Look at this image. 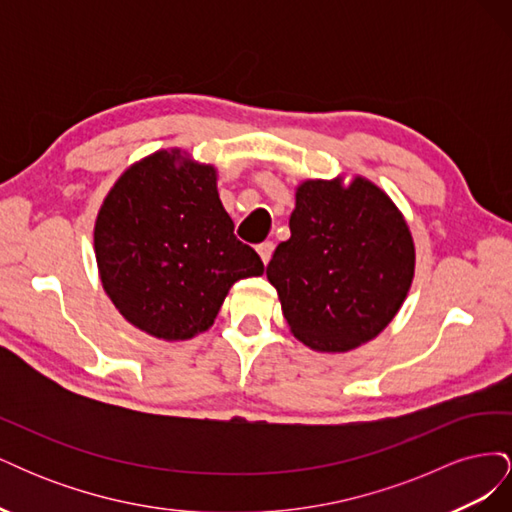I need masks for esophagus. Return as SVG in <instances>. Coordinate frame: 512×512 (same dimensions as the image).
<instances>
[{
  "mask_svg": "<svg viewBox=\"0 0 512 512\" xmlns=\"http://www.w3.org/2000/svg\"><path fill=\"white\" fill-rule=\"evenodd\" d=\"M256 250H258V256H260V260L265 262V265H267V262L271 260V254H273V243H271V241L260 243V245L256 247Z\"/></svg>",
  "mask_w": 512,
  "mask_h": 512,
  "instance_id": "obj_1",
  "label": "esophagus"
}]
</instances>
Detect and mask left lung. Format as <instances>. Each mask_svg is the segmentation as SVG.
Returning <instances> with one entry per match:
<instances>
[{
  "instance_id": "obj_1",
  "label": "left lung",
  "mask_w": 512,
  "mask_h": 512,
  "mask_svg": "<svg viewBox=\"0 0 512 512\" xmlns=\"http://www.w3.org/2000/svg\"><path fill=\"white\" fill-rule=\"evenodd\" d=\"M404 215L376 183L307 179L290 239L267 267L294 337L318 352H348L386 329L414 277Z\"/></svg>"
}]
</instances>
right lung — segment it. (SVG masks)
I'll use <instances>...</instances> for the list:
<instances>
[{"mask_svg":"<svg viewBox=\"0 0 512 512\" xmlns=\"http://www.w3.org/2000/svg\"><path fill=\"white\" fill-rule=\"evenodd\" d=\"M211 164L162 149L123 173L100 207L94 247L108 299L166 342L207 331L230 286L265 271L235 237Z\"/></svg>","mask_w":512,"mask_h":512,"instance_id":"obj_1","label":"right lung"}]
</instances>
